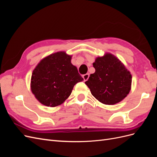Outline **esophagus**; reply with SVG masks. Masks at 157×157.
Listing matches in <instances>:
<instances>
[{"label":"esophagus","mask_w":157,"mask_h":157,"mask_svg":"<svg viewBox=\"0 0 157 157\" xmlns=\"http://www.w3.org/2000/svg\"><path fill=\"white\" fill-rule=\"evenodd\" d=\"M82 77H83V78H84V81H86V80H87L88 79V78H89V74H88V73H86V74L82 76Z\"/></svg>","instance_id":"34e87169"}]
</instances>
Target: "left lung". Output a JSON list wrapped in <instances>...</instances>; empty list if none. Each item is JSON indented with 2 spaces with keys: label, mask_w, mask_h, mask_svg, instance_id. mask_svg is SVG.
I'll list each match as a JSON object with an SVG mask.
<instances>
[{
  "label": "left lung",
  "mask_w": 157,
  "mask_h": 157,
  "mask_svg": "<svg viewBox=\"0 0 157 157\" xmlns=\"http://www.w3.org/2000/svg\"><path fill=\"white\" fill-rule=\"evenodd\" d=\"M96 69L85 82L92 96L105 105H114L129 94L132 75L121 61L111 54L96 58Z\"/></svg>",
  "instance_id": "left-lung-1"
}]
</instances>
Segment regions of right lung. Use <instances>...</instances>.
Returning <instances> with one entry per match:
<instances>
[{
  "instance_id": "1",
  "label": "right lung",
  "mask_w": 157,
  "mask_h": 157,
  "mask_svg": "<svg viewBox=\"0 0 157 157\" xmlns=\"http://www.w3.org/2000/svg\"><path fill=\"white\" fill-rule=\"evenodd\" d=\"M71 59L65 52H57L42 59L33 70L31 91L42 104L48 107L61 105L75 85L84 80Z\"/></svg>"
}]
</instances>
